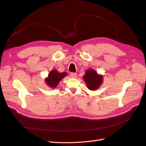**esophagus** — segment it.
Here are the masks:
<instances>
[{
  "label": "esophagus",
  "mask_w": 146,
  "mask_h": 146,
  "mask_svg": "<svg viewBox=\"0 0 146 146\" xmlns=\"http://www.w3.org/2000/svg\"><path fill=\"white\" fill-rule=\"evenodd\" d=\"M70 76L72 78H76L77 74L75 73V72H72V73L70 74Z\"/></svg>",
  "instance_id": "1"
}]
</instances>
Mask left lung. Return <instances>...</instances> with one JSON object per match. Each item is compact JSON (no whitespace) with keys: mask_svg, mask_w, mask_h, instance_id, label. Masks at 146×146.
Segmentation results:
<instances>
[{"mask_svg":"<svg viewBox=\"0 0 146 146\" xmlns=\"http://www.w3.org/2000/svg\"><path fill=\"white\" fill-rule=\"evenodd\" d=\"M83 78L88 89L92 91L98 89L103 81L102 76L99 75L94 70L91 69L86 70Z\"/></svg>","mask_w":146,"mask_h":146,"instance_id":"obj_1","label":"left lung"}]
</instances>
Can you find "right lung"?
<instances>
[{
  "mask_svg": "<svg viewBox=\"0 0 146 146\" xmlns=\"http://www.w3.org/2000/svg\"><path fill=\"white\" fill-rule=\"evenodd\" d=\"M67 76V73L63 72L60 73L57 70L53 69L48 74V77L46 78V82L47 85L52 88H55L58 85L60 81Z\"/></svg>",
  "mask_w": 146,
  "mask_h": 146,
  "instance_id": "right-lung-1",
  "label": "right lung"
}]
</instances>
